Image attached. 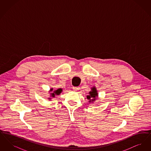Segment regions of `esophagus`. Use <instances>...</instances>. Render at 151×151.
<instances>
[{"instance_id":"1","label":"esophagus","mask_w":151,"mask_h":151,"mask_svg":"<svg viewBox=\"0 0 151 151\" xmlns=\"http://www.w3.org/2000/svg\"><path fill=\"white\" fill-rule=\"evenodd\" d=\"M72 89H73V91H78V90H79V89H80V88H79V86H73V87H72Z\"/></svg>"}]
</instances>
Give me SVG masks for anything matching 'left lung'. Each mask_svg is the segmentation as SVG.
<instances>
[{"mask_svg": "<svg viewBox=\"0 0 151 151\" xmlns=\"http://www.w3.org/2000/svg\"><path fill=\"white\" fill-rule=\"evenodd\" d=\"M98 96V93L96 90V88L95 86H93L91 88V91L89 92V95L86 96L87 99L89 100V102H93V101L96 100V98Z\"/></svg>", "mask_w": 151, "mask_h": 151, "instance_id": "1", "label": "left lung"}]
</instances>
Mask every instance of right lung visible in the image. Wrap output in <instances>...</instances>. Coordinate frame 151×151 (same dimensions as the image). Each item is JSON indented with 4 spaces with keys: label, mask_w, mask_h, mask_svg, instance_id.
<instances>
[{
    "label": "right lung",
    "mask_w": 151,
    "mask_h": 151,
    "mask_svg": "<svg viewBox=\"0 0 151 151\" xmlns=\"http://www.w3.org/2000/svg\"><path fill=\"white\" fill-rule=\"evenodd\" d=\"M52 90H53L52 88L50 89V91H52ZM62 92V89L59 88V89H58L57 90L54 91L53 92V93H51L50 97H55V95H59V94L61 93ZM48 99L49 100H51V98H49Z\"/></svg>",
    "instance_id": "add662e5"
}]
</instances>
